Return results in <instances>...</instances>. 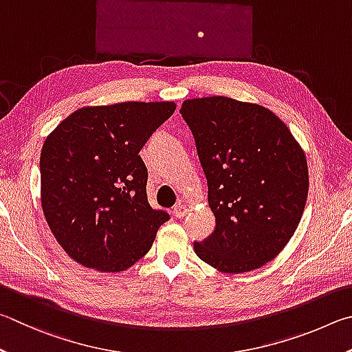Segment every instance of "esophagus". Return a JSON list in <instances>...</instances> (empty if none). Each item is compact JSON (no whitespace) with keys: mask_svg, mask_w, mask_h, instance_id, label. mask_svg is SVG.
I'll use <instances>...</instances> for the list:
<instances>
[{"mask_svg":"<svg viewBox=\"0 0 352 352\" xmlns=\"http://www.w3.org/2000/svg\"><path fill=\"white\" fill-rule=\"evenodd\" d=\"M188 212V207L184 204V202H177V204L175 206V208H173V213H175L176 218H182L184 214H186Z\"/></svg>","mask_w":352,"mask_h":352,"instance_id":"1","label":"esophagus"}]
</instances>
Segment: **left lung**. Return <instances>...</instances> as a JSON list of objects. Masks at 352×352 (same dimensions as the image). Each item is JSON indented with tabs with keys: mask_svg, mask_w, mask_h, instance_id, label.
<instances>
[{
	"mask_svg": "<svg viewBox=\"0 0 352 352\" xmlns=\"http://www.w3.org/2000/svg\"><path fill=\"white\" fill-rule=\"evenodd\" d=\"M208 187L214 230L193 243L196 255L227 274L272 261L305 210L307 162L272 111L214 96L182 103Z\"/></svg>",
	"mask_w": 352,
	"mask_h": 352,
	"instance_id": "obj_1",
	"label": "left lung"
}]
</instances>
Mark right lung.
I'll return each mask as SVG.
<instances>
[{
	"label": "right lung",
	"mask_w": 352,
	"mask_h": 352,
	"mask_svg": "<svg viewBox=\"0 0 352 352\" xmlns=\"http://www.w3.org/2000/svg\"><path fill=\"white\" fill-rule=\"evenodd\" d=\"M175 109L173 102L86 107L47 135L40 156L41 206L72 260L122 272L151 249L170 214L148 204V170L139 151Z\"/></svg>",
	"instance_id": "add662e5"
}]
</instances>
